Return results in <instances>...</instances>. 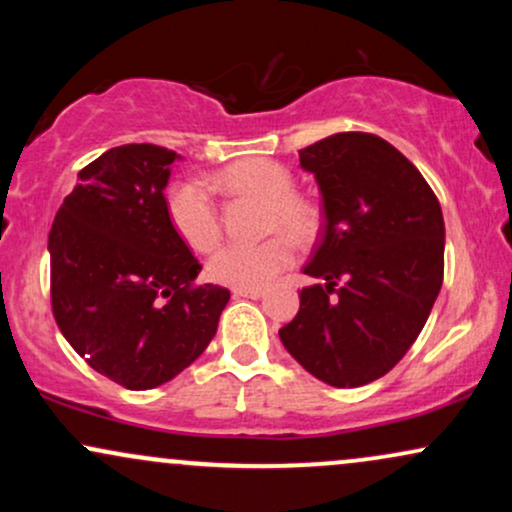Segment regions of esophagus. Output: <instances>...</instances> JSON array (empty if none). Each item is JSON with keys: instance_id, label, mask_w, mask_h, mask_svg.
<instances>
[{"instance_id": "esophagus-1", "label": "esophagus", "mask_w": 512, "mask_h": 512, "mask_svg": "<svg viewBox=\"0 0 512 512\" xmlns=\"http://www.w3.org/2000/svg\"><path fill=\"white\" fill-rule=\"evenodd\" d=\"M233 296L236 298H262L264 291L262 289H233Z\"/></svg>"}]
</instances>
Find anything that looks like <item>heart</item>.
Here are the masks:
<instances>
[{
	"instance_id": "obj_1",
	"label": "heart",
	"mask_w": 512,
	"mask_h": 512,
	"mask_svg": "<svg viewBox=\"0 0 512 512\" xmlns=\"http://www.w3.org/2000/svg\"><path fill=\"white\" fill-rule=\"evenodd\" d=\"M211 187L228 197L260 202L262 231L276 236L257 245H226L211 257V281L231 289H262L289 269L298 245L313 243L320 233L322 214L310 197L298 195L296 180L279 163L245 158L221 168ZM166 216L178 238L195 252H211L221 243V219L211 192L197 180H178L166 192ZM287 236L284 237L283 233Z\"/></svg>"
}]
</instances>
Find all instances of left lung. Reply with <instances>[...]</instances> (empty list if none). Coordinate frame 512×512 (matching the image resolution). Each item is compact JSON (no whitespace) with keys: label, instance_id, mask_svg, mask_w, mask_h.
I'll return each instance as SVG.
<instances>
[{"label":"left lung","instance_id":"left-lung-1","mask_svg":"<svg viewBox=\"0 0 512 512\" xmlns=\"http://www.w3.org/2000/svg\"><path fill=\"white\" fill-rule=\"evenodd\" d=\"M325 207L303 272L301 308L279 330L301 366L332 387L383 378L424 330L445 269V223L419 168L385 139L339 132L301 149Z\"/></svg>","mask_w":512,"mask_h":512}]
</instances>
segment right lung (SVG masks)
I'll return each instance as SVG.
<instances>
[{
	"instance_id": "1",
	"label": "right lung",
	"mask_w": 512,
	"mask_h": 512,
	"mask_svg": "<svg viewBox=\"0 0 512 512\" xmlns=\"http://www.w3.org/2000/svg\"><path fill=\"white\" fill-rule=\"evenodd\" d=\"M178 154L125 144L81 168L50 231V301L64 339L127 390L173 380L214 339L231 291L195 284L202 264L166 216Z\"/></svg>"
}]
</instances>
